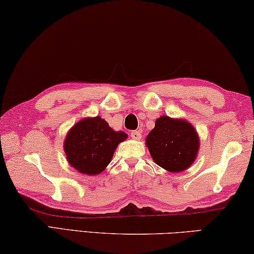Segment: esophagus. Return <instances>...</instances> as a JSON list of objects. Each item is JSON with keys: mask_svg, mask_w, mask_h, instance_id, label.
<instances>
[{"mask_svg": "<svg viewBox=\"0 0 254 254\" xmlns=\"http://www.w3.org/2000/svg\"><path fill=\"white\" fill-rule=\"evenodd\" d=\"M141 133L139 131H132L131 132V137L134 140H140L141 139Z\"/></svg>", "mask_w": 254, "mask_h": 254, "instance_id": "34e87169", "label": "esophagus"}]
</instances>
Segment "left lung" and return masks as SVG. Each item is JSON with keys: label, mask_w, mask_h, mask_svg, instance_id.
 Returning <instances> with one entry per match:
<instances>
[{"label": "left lung", "mask_w": 254, "mask_h": 254, "mask_svg": "<svg viewBox=\"0 0 254 254\" xmlns=\"http://www.w3.org/2000/svg\"><path fill=\"white\" fill-rule=\"evenodd\" d=\"M145 144L159 167L169 172L189 169L199 152V135L190 122L162 115L146 136Z\"/></svg>", "instance_id": "obj_1"}]
</instances>
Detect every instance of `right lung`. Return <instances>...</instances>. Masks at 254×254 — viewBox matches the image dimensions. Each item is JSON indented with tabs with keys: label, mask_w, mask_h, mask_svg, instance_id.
Returning a JSON list of instances; mask_svg holds the SVG:
<instances>
[{
	"label": "right lung",
	"mask_w": 254,
	"mask_h": 254,
	"mask_svg": "<svg viewBox=\"0 0 254 254\" xmlns=\"http://www.w3.org/2000/svg\"><path fill=\"white\" fill-rule=\"evenodd\" d=\"M123 131H114L100 117L80 120L67 132L64 153L72 168L86 175L100 174L108 167L120 143L127 140Z\"/></svg>",
	"instance_id": "1"
}]
</instances>
